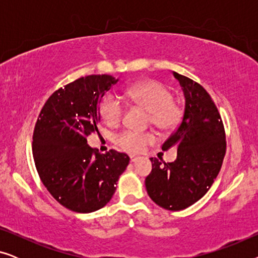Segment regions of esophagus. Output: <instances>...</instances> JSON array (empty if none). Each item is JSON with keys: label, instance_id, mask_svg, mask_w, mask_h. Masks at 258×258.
I'll list each match as a JSON object with an SVG mask.
<instances>
[{"label": "esophagus", "instance_id": "1", "mask_svg": "<svg viewBox=\"0 0 258 258\" xmlns=\"http://www.w3.org/2000/svg\"><path fill=\"white\" fill-rule=\"evenodd\" d=\"M137 160H139V157L134 156V155H130V162H133V163H134V162H136Z\"/></svg>", "mask_w": 258, "mask_h": 258}]
</instances>
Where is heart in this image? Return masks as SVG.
I'll list each match as a JSON object with an SVG mask.
<instances>
[{
    "mask_svg": "<svg viewBox=\"0 0 258 258\" xmlns=\"http://www.w3.org/2000/svg\"><path fill=\"white\" fill-rule=\"evenodd\" d=\"M134 103L148 111V122L163 132L177 128L183 117V109L172 100L171 91L157 81H146L134 84L125 90ZM124 105L115 95H107L100 104V114L105 124L118 125L122 121ZM153 133L125 130L116 137V143L128 153H140L154 141Z\"/></svg>",
    "mask_w": 258,
    "mask_h": 258,
    "instance_id": "1",
    "label": "heart"
}]
</instances>
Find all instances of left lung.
I'll return each mask as SVG.
<instances>
[{"label": "left lung", "mask_w": 258, "mask_h": 258, "mask_svg": "<svg viewBox=\"0 0 258 258\" xmlns=\"http://www.w3.org/2000/svg\"><path fill=\"white\" fill-rule=\"evenodd\" d=\"M174 74L185 98L182 121L162 146L177 148V158L165 162L151 157L153 170L146 178L148 195L157 206L177 211L206 195L221 170L227 149L224 125L208 91L189 77Z\"/></svg>", "instance_id": "8db88e82"}]
</instances>
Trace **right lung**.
<instances>
[{"label":"right lung","instance_id":"add662e5","mask_svg":"<svg viewBox=\"0 0 258 258\" xmlns=\"http://www.w3.org/2000/svg\"><path fill=\"white\" fill-rule=\"evenodd\" d=\"M110 75H89L59 88L41 109L33 135V155L45 188L59 204L75 213H93L111 200L129 156L105 154L87 144L97 132L100 102L117 83Z\"/></svg>","mask_w":258,"mask_h":258}]
</instances>
